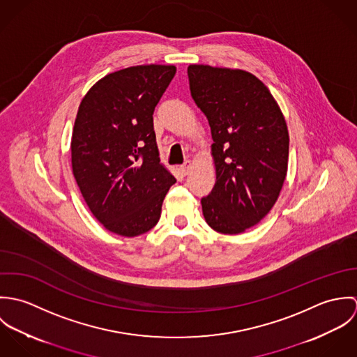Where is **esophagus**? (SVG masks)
<instances>
[{"label": "esophagus", "instance_id": "1", "mask_svg": "<svg viewBox=\"0 0 357 357\" xmlns=\"http://www.w3.org/2000/svg\"><path fill=\"white\" fill-rule=\"evenodd\" d=\"M190 169H191V160H185V162L180 166V170L183 172V174H188Z\"/></svg>", "mask_w": 357, "mask_h": 357}]
</instances>
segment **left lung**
Segmentation results:
<instances>
[{"label":"left lung","instance_id":"left-lung-1","mask_svg":"<svg viewBox=\"0 0 357 357\" xmlns=\"http://www.w3.org/2000/svg\"><path fill=\"white\" fill-rule=\"evenodd\" d=\"M190 91L211 129L215 184L201 199L206 222L236 235L276 202L289 162V132L268 88L243 70L191 64Z\"/></svg>","mask_w":357,"mask_h":357}]
</instances>
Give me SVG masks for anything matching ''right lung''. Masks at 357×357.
Returning <instances> with one entry per match:
<instances>
[{"label":"right lung","instance_id":"add662e5","mask_svg":"<svg viewBox=\"0 0 357 357\" xmlns=\"http://www.w3.org/2000/svg\"><path fill=\"white\" fill-rule=\"evenodd\" d=\"M174 74V66L123 68L98 81L79 104L73 173L93 215L116 235L153 228L176 183L160 165L153 118Z\"/></svg>","mask_w":357,"mask_h":357}]
</instances>
